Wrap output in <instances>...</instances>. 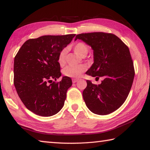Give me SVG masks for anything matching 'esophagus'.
Returning a JSON list of instances; mask_svg holds the SVG:
<instances>
[{
    "instance_id": "esophagus-1",
    "label": "esophagus",
    "mask_w": 150,
    "mask_h": 150,
    "mask_svg": "<svg viewBox=\"0 0 150 150\" xmlns=\"http://www.w3.org/2000/svg\"><path fill=\"white\" fill-rule=\"evenodd\" d=\"M78 79H72V82L73 83H76V82H77L78 81Z\"/></svg>"
}]
</instances>
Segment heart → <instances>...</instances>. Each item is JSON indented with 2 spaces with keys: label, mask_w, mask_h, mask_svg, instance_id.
I'll return each instance as SVG.
<instances>
[{
  "label": "heart",
  "mask_w": 150,
  "mask_h": 150,
  "mask_svg": "<svg viewBox=\"0 0 150 150\" xmlns=\"http://www.w3.org/2000/svg\"><path fill=\"white\" fill-rule=\"evenodd\" d=\"M73 50L78 55L82 57H85L87 55L88 52V47L85 43L78 42L73 46ZM65 55L66 50H63L59 53V56H58V63L59 64L62 66L64 65L65 62ZM87 67L85 65H79L75 66H67L63 71V74L67 77H79L87 70Z\"/></svg>",
  "instance_id": "1"
}]
</instances>
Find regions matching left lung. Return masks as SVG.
Returning <instances> with one entry per match:
<instances>
[{
    "mask_svg": "<svg viewBox=\"0 0 150 150\" xmlns=\"http://www.w3.org/2000/svg\"><path fill=\"white\" fill-rule=\"evenodd\" d=\"M93 50L94 63L86 74L103 77L100 85L87 80L83 92L86 105L92 112L106 115L122 105L132 85L134 63L128 46L116 35L92 32L76 35Z\"/></svg>",
    "mask_w": 150,
    "mask_h": 150,
    "instance_id": "1",
    "label": "left lung"
}]
</instances>
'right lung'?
I'll return each mask as SVG.
<instances>
[{
  "label": "right lung",
  "mask_w": 150,
  "mask_h": 150,
  "mask_svg": "<svg viewBox=\"0 0 150 150\" xmlns=\"http://www.w3.org/2000/svg\"><path fill=\"white\" fill-rule=\"evenodd\" d=\"M75 36L43 35L30 39L15 56L14 85L22 102L35 115L53 116L64 105L71 79L65 76L59 82L50 81L62 75L58 56Z\"/></svg>",
  "instance_id": "1"
}]
</instances>
